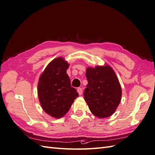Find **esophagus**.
Here are the masks:
<instances>
[{
    "label": "esophagus",
    "mask_w": 155,
    "mask_h": 155,
    "mask_svg": "<svg viewBox=\"0 0 155 155\" xmlns=\"http://www.w3.org/2000/svg\"><path fill=\"white\" fill-rule=\"evenodd\" d=\"M77 92H78L79 95H82V89L81 87H78L77 89Z\"/></svg>",
    "instance_id": "1"
}]
</instances>
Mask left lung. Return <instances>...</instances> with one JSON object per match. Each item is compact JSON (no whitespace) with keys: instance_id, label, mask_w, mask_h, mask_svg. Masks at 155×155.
Here are the masks:
<instances>
[{"instance_id":"obj_1","label":"left lung","mask_w":155,"mask_h":155,"mask_svg":"<svg viewBox=\"0 0 155 155\" xmlns=\"http://www.w3.org/2000/svg\"><path fill=\"white\" fill-rule=\"evenodd\" d=\"M86 76L88 84L84 96L89 110L99 118L111 116L122 97L120 84L113 68L107 64L88 67Z\"/></svg>"}]
</instances>
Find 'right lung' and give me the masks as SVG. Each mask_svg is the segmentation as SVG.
<instances>
[{"instance_id":"right-lung-1","label":"right lung","mask_w":155,"mask_h":155,"mask_svg":"<svg viewBox=\"0 0 155 155\" xmlns=\"http://www.w3.org/2000/svg\"><path fill=\"white\" fill-rule=\"evenodd\" d=\"M69 66L64 58H56L49 63L39 77V102L43 110L54 118L64 117L78 97L66 73Z\"/></svg>"}]
</instances>
